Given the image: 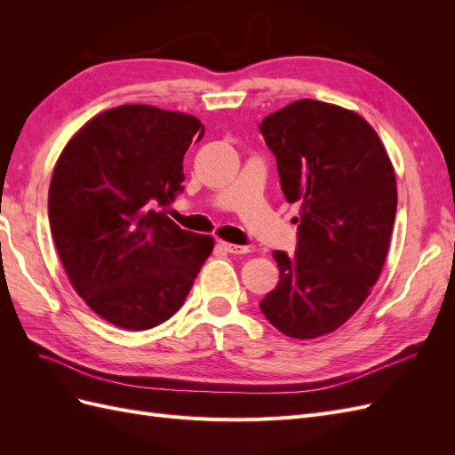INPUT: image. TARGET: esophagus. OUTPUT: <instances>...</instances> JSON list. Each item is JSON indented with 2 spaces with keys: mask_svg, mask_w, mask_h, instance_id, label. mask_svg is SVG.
Wrapping results in <instances>:
<instances>
[{
  "mask_svg": "<svg viewBox=\"0 0 455 455\" xmlns=\"http://www.w3.org/2000/svg\"><path fill=\"white\" fill-rule=\"evenodd\" d=\"M218 246H220V249H224L226 252H229V254H246V252H251V251H249V246L231 244V243H226V241H220V243H218Z\"/></svg>",
  "mask_w": 455,
  "mask_h": 455,
  "instance_id": "34e87169",
  "label": "esophagus"
}]
</instances>
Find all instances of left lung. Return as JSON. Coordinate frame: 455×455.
<instances>
[{
    "label": "left lung",
    "instance_id": "8db88e82",
    "mask_svg": "<svg viewBox=\"0 0 455 455\" xmlns=\"http://www.w3.org/2000/svg\"><path fill=\"white\" fill-rule=\"evenodd\" d=\"M281 189L299 204L298 246L275 251L279 284L259 309L288 338L313 339L349 321L389 252L396 214L393 163L359 114L296 100L259 123Z\"/></svg>",
    "mask_w": 455,
    "mask_h": 455
}]
</instances>
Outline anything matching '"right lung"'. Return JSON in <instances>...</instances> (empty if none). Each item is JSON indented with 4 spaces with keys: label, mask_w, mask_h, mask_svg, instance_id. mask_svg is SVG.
Here are the masks:
<instances>
[{
    "label": "right lung",
    "mask_w": 455,
    "mask_h": 455,
    "mask_svg": "<svg viewBox=\"0 0 455 455\" xmlns=\"http://www.w3.org/2000/svg\"><path fill=\"white\" fill-rule=\"evenodd\" d=\"M201 121L148 104L94 116L62 149L49 186L54 246L74 291L104 321L154 328L182 307L214 249L157 206L184 191Z\"/></svg>",
    "instance_id": "add662e5"
}]
</instances>
